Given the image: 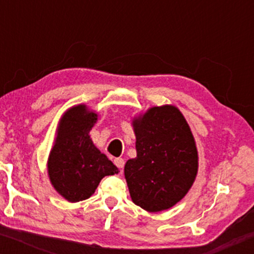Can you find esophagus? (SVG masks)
Here are the masks:
<instances>
[{"label": "esophagus", "mask_w": 254, "mask_h": 254, "mask_svg": "<svg viewBox=\"0 0 254 254\" xmlns=\"http://www.w3.org/2000/svg\"><path fill=\"white\" fill-rule=\"evenodd\" d=\"M124 164H125V162H124V160L122 159V157H118V159H115V165L117 166V167H118L121 171H123Z\"/></svg>", "instance_id": "esophagus-1"}]
</instances>
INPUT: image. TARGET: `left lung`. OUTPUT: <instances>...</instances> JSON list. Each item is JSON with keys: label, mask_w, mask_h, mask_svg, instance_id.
Here are the masks:
<instances>
[{"label": "left lung", "mask_w": 254, "mask_h": 254, "mask_svg": "<svg viewBox=\"0 0 254 254\" xmlns=\"http://www.w3.org/2000/svg\"><path fill=\"white\" fill-rule=\"evenodd\" d=\"M132 124L137 156L124 167L130 196L147 211L170 209L188 193L197 174L190 127L180 111L168 105L153 107Z\"/></svg>", "instance_id": "obj_1"}]
</instances>
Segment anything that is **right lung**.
<instances>
[{"label":"right lung","mask_w":254,"mask_h":254,"mask_svg":"<svg viewBox=\"0 0 254 254\" xmlns=\"http://www.w3.org/2000/svg\"><path fill=\"white\" fill-rule=\"evenodd\" d=\"M95 121V113L78 105L65 112L58 127L48 170L54 188L69 202L87 199L105 176L118 173V168L89 138Z\"/></svg>","instance_id":"add662e5"}]
</instances>
